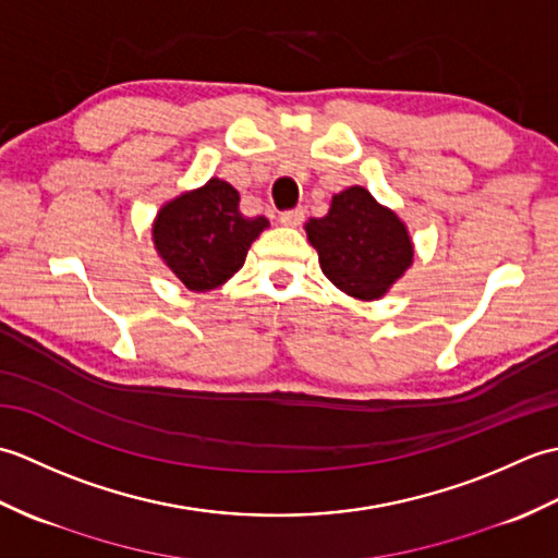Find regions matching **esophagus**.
Segmentation results:
<instances>
[{
    "instance_id": "34e87169",
    "label": "esophagus",
    "mask_w": 558,
    "mask_h": 558,
    "mask_svg": "<svg viewBox=\"0 0 558 558\" xmlns=\"http://www.w3.org/2000/svg\"><path fill=\"white\" fill-rule=\"evenodd\" d=\"M304 220V210L302 208H292V210H282L280 213V222L288 225V228H298Z\"/></svg>"
}]
</instances>
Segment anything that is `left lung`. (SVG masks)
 Here are the masks:
<instances>
[{
	"label": "left lung",
	"instance_id": "obj_1",
	"mask_svg": "<svg viewBox=\"0 0 558 558\" xmlns=\"http://www.w3.org/2000/svg\"><path fill=\"white\" fill-rule=\"evenodd\" d=\"M306 236L326 278L357 300H378L412 264L405 225L364 186L333 196L326 218L306 222Z\"/></svg>",
	"mask_w": 558,
	"mask_h": 558
}]
</instances>
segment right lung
Listing matches in <instances>:
<instances>
[{
	"label": "right lung",
	"mask_w": 558,
	"mask_h": 558,
	"mask_svg": "<svg viewBox=\"0 0 558 558\" xmlns=\"http://www.w3.org/2000/svg\"><path fill=\"white\" fill-rule=\"evenodd\" d=\"M264 228L268 220L242 216L236 189L213 177L206 186L160 208L153 242L189 290L206 292L244 266L248 246Z\"/></svg>",
	"instance_id": "obj_1"
}]
</instances>
